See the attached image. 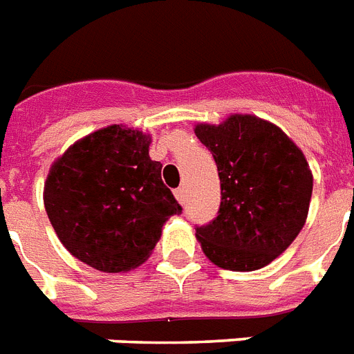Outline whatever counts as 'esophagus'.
<instances>
[{
    "instance_id": "1",
    "label": "esophagus",
    "mask_w": 354,
    "mask_h": 354,
    "mask_svg": "<svg viewBox=\"0 0 354 354\" xmlns=\"http://www.w3.org/2000/svg\"><path fill=\"white\" fill-rule=\"evenodd\" d=\"M174 195H175V198L179 201V204H184V201H186V189H184V188H177L174 192Z\"/></svg>"
}]
</instances>
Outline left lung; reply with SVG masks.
<instances>
[{"label": "left lung", "instance_id": "1", "mask_svg": "<svg viewBox=\"0 0 354 354\" xmlns=\"http://www.w3.org/2000/svg\"><path fill=\"white\" fill-rule=\"evenodd\" d=\"M195 136L213 153L223 195L217 218L197 227L198 244L223 270H261L306 224L313 194L306 156L277 124L251 113L198 122Z\"/></svg>", "mask_w": 354, "mask_h": 354}]
</instances>
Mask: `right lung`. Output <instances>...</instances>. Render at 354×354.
Instances as JSON below:
<instances>
[{"label":"right lung","mask_w":354,"mask_h":354,"mask_svg":"<svg viewBox=\"0 0 354 354\" xmlns=\"http://www.w3.org/2000/svg\"><path fill=\"white\" fill-rule=\"evenodd\" d=\"M150 145V133L110 124L75 141L48 170L43 203L52 227L70 255L93 270H136L166 221L183 212Z\"/></svg>","instance_id":"add662e5"}]
</instances>
